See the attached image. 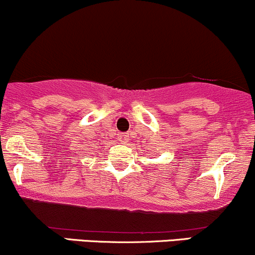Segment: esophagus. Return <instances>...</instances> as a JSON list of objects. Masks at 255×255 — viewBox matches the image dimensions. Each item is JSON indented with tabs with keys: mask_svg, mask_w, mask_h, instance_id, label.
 <instances>
[{
	"mask_svg": "<svg viewBox=\"0 0 255 255\" xmlns=\"http://www.w3.org/2000/svg\"><path fill=\"white\" fill-rule=\"evenodd\" d=\"M128 136L127 135V133H119V135H118V138H119V141L123 142V143L128 142Z\"/></svg>",
	"mask_w": 255,
	"mask_h": 255,
	"instance_id": "34e87169",
	"label": "esophagus"
}]
</instances>
